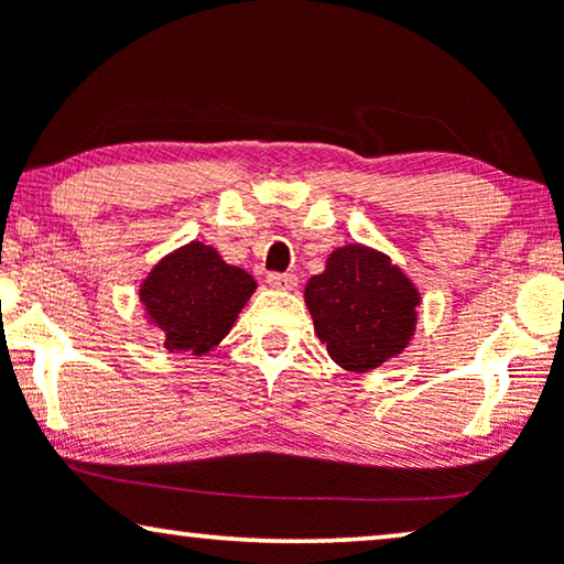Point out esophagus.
<instances>
[{
  "instance_id": "esophagus-1",
  "label": "esophagus",
  "mask_w": 564,
  "mask_h": 564,
  "mask_svg": "<svg viewBox=\"0 0 564 564\" xmlns=\"http://www.w3.org/2000/svg\"><path fill=\"white\" fill-rule=\"evenodd\" d=\"M267 282H269V288H274V290H295L297 288V274L272 272V274H267Z\"/></svg>"
}]
</instances>
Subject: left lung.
<instances>
[{
	"label": "left lung",
	"mask_w": 564,
	"mask_h": 564,
	"mask_svg": "<svg viewBox=\"0 0 564 564\" xmlns=\"http://www.w3.org/2000/svg\"><path fill=\"white\" fill-rule=\"evenodd\" d=\"M305 305L328 357L346 372L365 375L411 344L421 292L388 253L346 243L307 280Z\"/></svg>",
	"instance_id": "8db88e82"
}]
</instances>
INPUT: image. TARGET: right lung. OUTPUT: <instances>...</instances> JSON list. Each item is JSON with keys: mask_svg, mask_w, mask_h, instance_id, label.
I'll list each match as a JSON object with an SVG mask.
<instances>
[{"mask_svg": "<svg viewBox=\"0 0 564 564\" xmlns=\"http://www.w3.org/2000/svg\"><path fill=\"white\" fill-rule=\"evenodd\" d=\"M253 290L257 280L246 269L226 264L213 246L189 241L151 269L138 300L169 351L203 357L228 336Z\"/></svg>", "mask_w": 564, "mask_h": 564, "instance_id": "right-lung-1", "label": "right lung"}]
</instances>
